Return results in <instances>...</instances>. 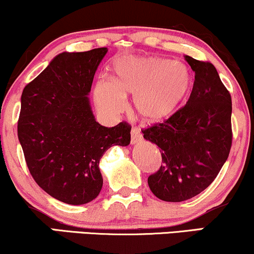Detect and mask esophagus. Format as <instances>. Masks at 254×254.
<instances>
[{
	"label": "esophagus",
	"mask_w": 254,
	"mask_h": 254,
	"mask_svg": "<svg viewBox=\"0 0 254 254\" xmlns=\"http://www.w3.org/2000/svg\"><path fill=\"white\" fill-rule=\"evenodd\" d=\"M141 139H142L141 133H140L136 128H133L132 132H130V143L134 145V143L139 142Z\"/></svg>",
	"instance_id": "esophagus-1"
}]
</instances>
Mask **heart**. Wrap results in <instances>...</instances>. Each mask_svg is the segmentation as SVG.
Returning <instances> with one entry per match:
<instances>
[{
    "instance_id": "heart-1",
    "label": "heart",
    "mask_w": 254,
    "mask_h": 254,
    "mask_svg": "<svg viewBox=\"0 0 254 254\" xmlns=\"http://www.w3.org/2000/svg\"><path fill=\"white\" fill-rule=\"evenodd\" d=\"M193 76L186 64L162 58H126L114 67V79L99 80L94 98L105 112L117 114L133 98L135 114L147 124L170 119L190 95Z\"/></svg>"
}]
</instances>
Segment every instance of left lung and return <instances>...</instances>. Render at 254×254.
I'll use <instances>...</instances> for the list:
<instances>
[{
	"label": "left lung",
	"instance_id": "8db88e82",
	"mask_svg": "<svg viewBox=\"0 0 254 254\" xmlns=\"http://www.w3.org/2000/svg\"><path fill=\"white\" fill-rule=\"evenodd\" d=\"M194 76L183 108L161 124L142 129L160 148V168L148 177L156 198L180 202L198 195L213 183L232 146V99L211 62L185 56Z\"/></svg>",
	"mask_w": 254,
	"mask_h": 254
}]
</instances>
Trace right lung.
<instances>
[{"instance_id":"1","label":"right lung","mask_w":254,"mask_h":254,"mask_svg":"<svg viewBox=\"0 0 254 254\" xmlns=\"http://www.w3.org/2000/svg\"><path fill=\"white\" fill-rule=\"evenodd\" d=\"M107 48L61 53L24 87L17 135L36 184L53 198L83 205L99 195L100 159L112 146H127L130 128L96 122L88 94Z\"/></svg>"}]
</instances>
